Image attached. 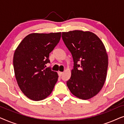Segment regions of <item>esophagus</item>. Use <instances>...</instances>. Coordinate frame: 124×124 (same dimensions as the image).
Segmentation results:
<instances>
[{"label":"esophagus","instance_id":"obj_1","mask_svg":"<svg viewBox=\"0 0 124 124\" xmlns=\"http://www.w3.org/2000/svg\"><path fill=\"white\" fill-rule=\"evenodd\" d=\"M63 73H64V72H58V74H59V77H61V76H62V74H63Z\"/></svg>","mask_w":124,"mask_h":124}]
</instances>
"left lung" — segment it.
Here are the masks:
<instances>
[{"label":"left lung","instance_id":"8db88e82","mask_svg":"<svg viewBox=\"0 0 124 124\" xmlns=\"http://www.w3.org/2000/svg\"><path fill=\"white\" fill-rule=\"evenodd\" d=\"M62 38L74 62L68 87L79 99L94 97L102 89L107 77L108 57L104 44L89 31L62 32Z\"/></svg>","mask_w":124,"mask_h":124}]
</instances>
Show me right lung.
<instances>
[{
  "instance_id": "obj_1",
  "label": "right lung",
  "mask_w": 124,
  "mask_h": 124,
  "mask_svg": "<svg viewBox=\"0 0 124 124\" xmlns=\"http://www.w3.org/2000/svg\"><path fill=\"white\" fill-rule=\"evenodd\" d=\"M61 32L31 33L15 50L13 67L20 90L29 99L42 101L50 95L58 79L57 72L45 65L49 54L59 43Z\"/></svg>"
}]
</instances>
